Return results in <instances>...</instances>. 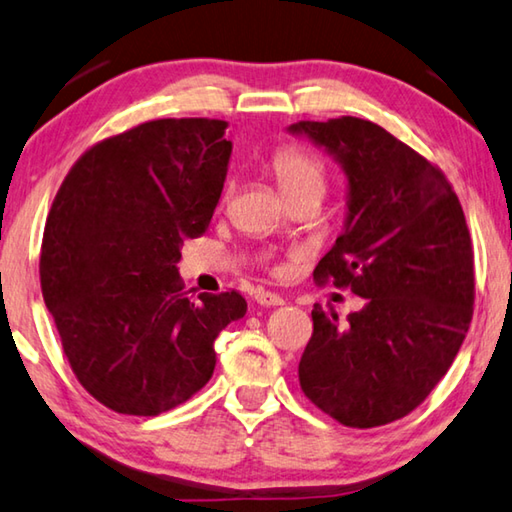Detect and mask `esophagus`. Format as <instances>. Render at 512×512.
Listing matches in <instances>:
<instances>
[{"mask_svg": "<svg viewBox=\"0 0 512 512\" xmlns=\"http://www.w3.org/2000/svg\"><path fill=\"white\" fill-rule=\"evenodd\" d=\"M255 302L259 306H282L284 304V297L271 293V291H257L255 293Z\"/></svg>", "mask_w": 512, "mask_h": 512, "instance_id": "34e87169", "label": "esophagus"}]
</instances>
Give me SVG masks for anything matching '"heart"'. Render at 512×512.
Listing matches in <instances>:
<instances>
[{"mask_svg":"<svg viewBox=\"0 0 512 512\" xmlns=\"http://www.w3.org/2000/svg\"><path fill=\"white\" fill-rule=\"evenodd\" d=\"M271 172L284 197L315 194L322 199L327 190V167L313 154L297 150V147L277 150L271 159Z\"/></svg>","mask_w":512,"mask_h":512,"instance_id":"b5f03b06","label":"heart"}]
</instances>
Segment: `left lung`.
Returning a JSON list of instances; mask_svg holds the SVG:
<instances>
[{
    "instance_id": "obj_1",
    "label": "left lung",
    "mask_w": 512,
    "mask_h": 512,
    "mask_svg": "<svg viewBox=\"0 0 512 512\" xmlns=\"http://www.w3.org/2000/svg\"><path fill=\"white\" fill-rule=\"evenodd\" d=\"M286 132L347 176L345 228L313 277L365 297L347 322L313 306L302 392L347 427L392 423L425 401L470 327L475 264L461 203L439 167L369 120H300Z\"/></svg>"
}]
</instances>
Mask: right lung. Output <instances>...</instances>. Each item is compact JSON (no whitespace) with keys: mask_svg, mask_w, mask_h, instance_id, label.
I'll list each match as a JSON object with an SVG mask.
<instances>
[{"mask_svg":"<svg viewBox=\"0 0 512 512\" xmlns=\"http://www.w3.org/2000/svg\"><path fill=\"white\" fill-rule=\"evenodd\" d=\"M228 123L150 120L91 147L46 217L40 282L80 385L120 414L159 416L212 378L215 338L246 315L237 291L190 300L181 246L215 212Z\"/></svg>","mask_w":512,"mask_h":512,"instance_id":"obj_1","label":"right lung"}]
</instances>
